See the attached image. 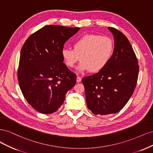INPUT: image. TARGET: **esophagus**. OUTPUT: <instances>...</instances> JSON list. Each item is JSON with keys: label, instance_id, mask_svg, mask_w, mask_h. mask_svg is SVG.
Listing matches in <instances>:
<instances>
[{"label": "esophagus", "instance_id": "34e87169", "mask_svg": "<svg viewBox=\"0 0 153 153\" xmlns=\"http://www.w3.org/2000/svg\"><path fill=\"white\" fill-rule=\"evenodd\" d=\"M81 80H82V78H81V77H80V76H77L76 77V82H81Z\"/></svg>", "mask_w": 153, "mask_h": 153}]
</instances>
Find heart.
Listing matches in <instances>:
<instances>
[{
    "label": "heart",
    "mask_w": 153,
    "mask_h": 153,
    "mask_svg": "<svg viewBox=\"0 0 153 153\" xmlns=\"http://www.w3.org/2000/svg\"><path fill=\"white\" fill-rule=\"evenodd\" d=\"M73 46V49H62V57L69 68L75 66L80 57L81 62L76 68L79 72L101 71L108 63L114 51L112 39L96 34L84 35L76 40Z\"/></svg>",
    "instance_id": "obj_1"
}]
</instances>
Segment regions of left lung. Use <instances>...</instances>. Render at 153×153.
Instances as JSON below:
<instances>
[{
  "instance_id": "1",
  "label": "left lung",
  "mask_w": 153,
  "mask_h": 153,
  "mask_svg": "<svg viewBox=\"0 0 153 153\" xmlns=\"http://www.w3.org/2000/svg\"><path fill=\"white\" fill-rule=\"evenodd\" d=\"M114 38L113 54L101 71L82 78L87 108L95 115L116 114L135 89L139 68L135 52L121 32L108 27Z\"/></svg>"
}]
</instances>
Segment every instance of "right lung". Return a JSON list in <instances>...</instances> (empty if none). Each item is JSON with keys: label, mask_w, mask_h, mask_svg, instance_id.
Listing matches in <instances>:
<instances>
[{"label": "right lung", "mask_w": 153, "mask_h": 153, "mask_svg": "<svg viewBox=\"0 0 153 153\" xmlns=\"http://www.w3.org/2000/svg\"><path fill=\"white\" fill-rule=\"evenodd\" d=\"M79 27L46 25L30 35L20 52L18 80L24 98L38 112L57 111L76 76L63 62L64 45Z\"/></svg>", "instance_id": "add662e5"}]
</instances>
